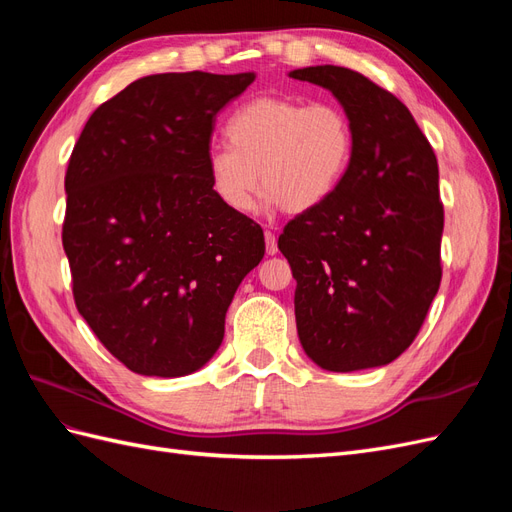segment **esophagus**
Masks as SVG:
<instances>
[{"mask_svg":"<svg viewBox=\"0 0 512 512\" xmlns=\"http://www.w3.org/2000/svg\"><path fill=\"white\" fill-rule=\"evenodd\" d=\"M265 243H267V254L273 256L277 254V239L271 230H265Z\"/></svg>","mask_w":512,"mask_h":512,"instance_id":"esophagus-1","label":"esophagus"}]
</instances>
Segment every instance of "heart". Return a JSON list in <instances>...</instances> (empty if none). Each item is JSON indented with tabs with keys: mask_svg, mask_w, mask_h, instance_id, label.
<instances>
[{
	"mask_svg": "<svg viewBox=\"0 0 512 512\" xmlns=\"http://www.w3.org/2000/svg\"><path fill=\"white\" fill-rule=\"evenodd\" d=\"M226 138L230 147L209 151L207 173L215 196L235 213L252 209L260 183L267 207L316 209L342 183L354 149L344 108L280 96L239 106L226 123Z\"/></svg>",
	"mask_w": 512,
	"mask_h": 512,
	"instance_id": "heart-1",
	"label": "heart"
}]
</instances>
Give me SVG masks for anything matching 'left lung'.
<instances>
[{
  "instance_id": "8db88e82",
  "label": "left lung",
  "mask_w": 512,
  "mask_h": 512,
  "mask_svg": "<svg viewBox=\"0 0 512 512\" xmlns=\"http://www.w3.org/2000/svg\"><path fill=\"white\" fill-rule=\"evenodd\" d=\"M290 76L329 89L354 132L342 183L277 241L297 280L299 342L327 371L389 365L421 331L442 280L436 153L406 104L367 76L342 66Z\"/></svg>"
}]
</instances>
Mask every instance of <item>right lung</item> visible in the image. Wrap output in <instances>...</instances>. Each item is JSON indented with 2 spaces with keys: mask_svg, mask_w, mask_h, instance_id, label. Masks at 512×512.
I'll use <instances>...</instances> for the list:
<instances>
[{
  "mask_svg": "<svg viewBox=\"0 0 512 512\" xmlns=\"http://www.w3.org/2000/svg\"><path fill=\"white\" fill-rule=\"evenodd\" d=\"M254 72L143 76L100 104L66 173L61 241L79 314L134 374L209 363L232 297L265 256L262 228L215 196V117Z\"/></svg>",
  "mask_w": 512,
  "mask_h": 512,
  "instance_id": "right-lung-1",
  "label": "right lung"
}]
</instances>
